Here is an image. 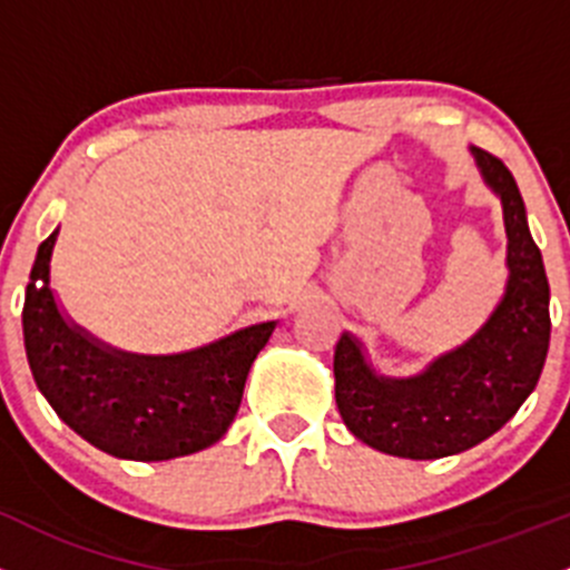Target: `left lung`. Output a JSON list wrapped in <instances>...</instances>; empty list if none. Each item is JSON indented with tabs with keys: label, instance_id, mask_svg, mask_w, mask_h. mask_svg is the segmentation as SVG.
<instances>
[{
	"label": "left lung",
	"instance_id": "left-lung-1",
	"mask_svg": "<svg viewBox=\"0 0 570 570\" xmlns=\"http://www.w3.org/2000/svg\"><path fill=\"white\" fill-rule=\"evenodd\" d=\"M484 184L501 197L507 289L488 323L412 379H386L342 334L334 351L336 406L370 449L403 460H440L495 434L538 386L551 336L549 278L527 208L504 161L471 147Z\"/></svg>",
	"mask_w": 570,
	"mask_h": 570
}]
</instances>
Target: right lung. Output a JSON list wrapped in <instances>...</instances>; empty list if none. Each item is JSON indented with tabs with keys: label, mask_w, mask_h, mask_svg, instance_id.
Wrapping results in <instances>:
<instances>
[{
	"label": "right lung",
	"mask_w": 570,
	"mask_h": 570,
	"mask_svg": "<svg viewBox=\"0 0 570 570\" xmlns=\"http://www.w3.org/2000/svg\"><path fill=\"white\" fill-rule=\"evenodd\" d=\"M58 230L38 247L24 292V347L38 390L69 429L119 460L161 462L217 443L239 412L273 323L173 356L116 351L69 323L49 286Z\"/></svg>",
	"instance_id": "right-lung-1"
}]
</instances>
